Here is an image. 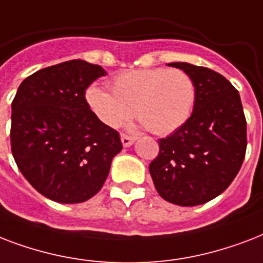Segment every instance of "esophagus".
<instances>
[{
	"mask_svg": "<svg viewBox=\"0 0 263 263\" xmlns=\"http://www.w3.org/2000/svg\"><path fill=\"white\" fill-rule=\"evenodd\" d=\"M121 141H122V145L125 146V148H127V146L133 145V142L136 141V137H132V136H126V134H122Z\"/></svg>",
	"mask_w": 263,
	"mask_h": 263,
	"instance_id": "1",
	"label": "esophagus"
}]
</instances>
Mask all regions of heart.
Here are the masks:
<instances>
[{
    "label": "heart",
    "mask_w": 263,
    "mask_h": 263,
    "mask_svg": "<svg viewBox=\"0 0 263 263\" xmlns=\"http://www.w3.org/2000/svg\"><path fill=\"white\" fill-rule=\"evenodd\" d=\"M112 95L99 86L86 90V104L105 126L119 127L132 112L149 132L166 136L188 121L196 101V86L185 71L132 70L109 83Z\"/></svg>",
    "instance_id": "obj_1"
}]
</instances>
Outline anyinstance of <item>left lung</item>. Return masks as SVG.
Masks as SVG:
<instances>
[{
  "label": "left lung",
  "mask_w": 263,
  "mask_h": 263,
  "mask_svg": "<svg viewBox=\"0 0 263 263\" xmlns=\"http://www.w3.org/2000/svg\"><path fill=\"white\" fill-rule=\"evenodd\" d=\"M167 66L193 79L196 101L188 121L159 140L149 173L164 200L199 205L221 195L237 176L247 148V123L239 91L225 77L189 63Z\"/></svg>",
  "instance_id": "left-lung-1"
}]
</instances>
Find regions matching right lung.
I'll return each instance as SVG.
<instances>
[{
    "mask_svg": "<svg viewBox=\"0 0 263 263\" xmlns=\"http://www.w3.org/2000/svg\"><path fill=\"white\" fill-rule=\"evenodd\" d=\"M103 67L70 60L26 78L12 101V155L24 178L50 200L82 203L99 192L119 133L100 122L85 99Z\"/></svg>",
    "mask_w": 263,
    "mask_h": 263,
    "instance_id": "right-lung-1",
    "label": "right lung"
}]
</instances>
